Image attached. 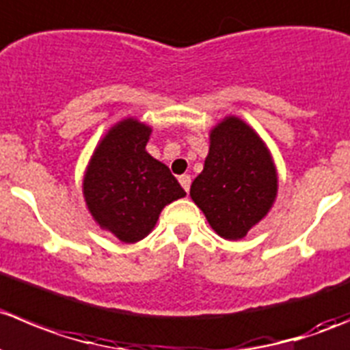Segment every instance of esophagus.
<instances>
[{
	"label": "esophagus",
	"mask_w": 350,
	"mask_h": 350,
	"mask_svg": "<svg viewBox=\"0 0 350 350\" xmlns=\"http://www.w3.org/2000/svg\"><path fill=\"white\" fill-rule=\"evenodd\" d=\"M178 182L182 184L184 191L189 192V189H191V177H189V175H180V177H178Z\"/></svg>",
	"instance_id": "34e87169"
}]
</instances>
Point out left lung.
<instances>
[{"label":"left lung","mask_w":350,"mask_h":350,"mask_svg":"<svg viewBox=\"0 0 350 350\" xmlns=\"http://www.w3.org/2000/svg\"><path fill=\"white\" fill-rule=\"evenodd\" d=\"M277 196V172L261 139L239 118L211 132L204 170L191 185V198L213 230L237 241L269 211Z\"/></svg>","instance_id":"obj_1"}]
</instances>
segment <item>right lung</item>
I'll list each match as a JSON object with an SVG mask.
<instances>
[{
  "label": "right lung",
  "mask_w": 350,
  "mask_h": 350,
  "mask_svg": "<svg viewBox=\"0 0 350 350\" xmlns=\"http://www.w3.org/2000/svg\"><path fill=\"white\" fill-rule=\"evenodd\" d=\"M151 129L123 120L96 149L84 196L96 221L123 242L144 239L166 204L185 196L170 168L146 152Z\"/></svg>",
  "instance_id": "right-lung-1"
}]
</instances>
